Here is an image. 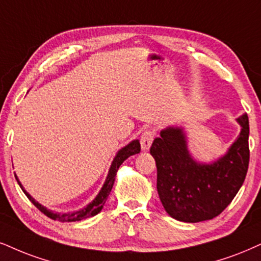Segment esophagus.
<instances>
[{
  "mask_svg": "<svg viewBox=\"0 0 261 261\" xmlns=\"http://www.w3.org/2000/svg\"><path fill=\"white\" fill-rule=\"evenodd\" d=\"M152 140H153V132L150 129L144 130L140 137V144H141V149H143V151H147L150 149L151 144H152Z\"/></svg>",
  "mask_w": 261,
  "mask_h": 261,
  "instance_id": "1",
  "label": "esophagus"
}]
</instances>
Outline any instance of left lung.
Wrapping results in <instances>:
<instances>
[{"mask_svg":"<svg viewBox=\"0 0 261 261\" xmlns=\"http://www.w3.org/2000/svg\"><path fill=\"white\" fill-rule=\"evenodd\" d=\"M237 122L239 138L209 165L192 159L182 128H166L153 140L150 153L156 161L157 192L170 217L184 223L211 220L231 203L249 165L248 116L242 115Z\"/></svg>","mask_w":261,"mask_h":261,"instance_id":"obj_1","label":"left lung"}]
</instances>
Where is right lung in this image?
Here are the masks:
<instances>
[{"instance_id": "obj_1", "label": "right lung", "mask_w": 261, "mask_h": 261, "mask_svg": "<svg viewBox=\"0 0 261 261\" xmlns=\"http://www.w3.org/2000/svg\"><path fill=\"white\" fill-rule=\"evenodd\" d=\"M139 152H140L139 140L130 141L127 146L122 147V149L117 152V155L115 156L114 161H112L111 167H110V169H109V174H108V176H106L104 185H102V188L100 191H99V194L96 195V197L93 199L91 203L87 204V207H85L83 209H80V211H77V212H72V213H58V212L49 211V209L43 207V205L38 203L37 201H35V199L32 198L27 191H25L24 188H22V185L20 184V181L18 180L17 175H15V179H17L18 184L21 188L22 191H24V194L27 195V197L30 199L32 203L35 204V207L40 209L42 213H43L44 215H47L48 218H50V219H53V220L62 221V223H64V221H80L82 219H87V218L94 217V215H96L99 212L101 211L102 207H104L106 199H108L109 195H110L112 186H114L116 173H117L120 166L124 162L125 160L128 159V157L132 155H136V153H139Z\"/></svg>"}]
</instances>
